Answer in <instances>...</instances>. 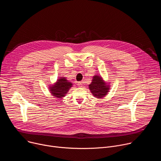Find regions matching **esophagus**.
I'll list each match as a JSON object with an SVG mask.
<instances>
[{
  "label": "esophagus",
  "mask_w": 161,
  "mask_h": 161,
  "mask_svg": "<svg viewBox=\"0 0 161 161\" xmlns=\"http://www.w3.org/2000/svg\"><path fill=\"white\" fill-rule=\"evenodd\" d=\"M78 86H79V87H82L83 86V85H82V82H81V81H79V82H78Z\"/></svg>",
  "instance_id": "esophagus-1"
}]
</instances>
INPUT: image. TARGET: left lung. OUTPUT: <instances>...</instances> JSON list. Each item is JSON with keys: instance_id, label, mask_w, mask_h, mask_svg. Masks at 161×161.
I'll list each match as a JSON object with an SVG mask.
<instances>
[{"instance_id": "1", "label": "left lung", "mask_w": 161, "mask_h": 161, "mask_svg": "<svg viewBox=\"0 0 161 161\" xmlns=\"http://www.w3.org/2000/svg\"><path fill=\"white\" fill-rule=\"evenodd\" d=\"M109 86L106 85L101 77L99 76H94L92 81L89 85V89L94 96L97 98H102L104 97L108 93Z\"/></svg>"}]
</instances>
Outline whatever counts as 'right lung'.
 I'll return each mask as SVG.
<instances>
[{"label":"right lung","instance_id":"obj_1","mask_svg":"<svg viewBox=\"0 0 161 161\" xmlns=\"http://www.w3.org/2000/svg\"><path fill=\"white\" fill-rule=\"evenodd\" d=\"M71 82H69L66 80V78L62 77L58 79L57 83L50 86L51 93L55 97L62 98L64 97L67 94V91L72 86Z\"/></svg>","mask_w":161,"mask_h":161}]
</instances>
